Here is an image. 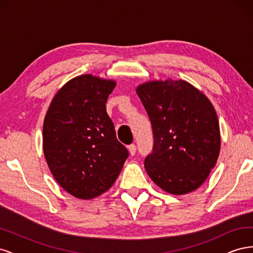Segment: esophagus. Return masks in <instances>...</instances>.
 I'll list each match as a JSON object with an SVG mask.
<instances>
[{"label":"esophagus","mask_w":253,"mask_h":253,"mask_svg":"<svg viewBox=\"0 0 253 253\" xmlns=\"http://www.w3.org/2000/svg\"><path fill=\"white\" fill-rule=\"evenodd\" d=\"M128 152H129V154H131L132 156L135 155V153H136V145H135L134 143L128 145Z\"/></svg>","instance_id":"obj_1"}]
</instances>
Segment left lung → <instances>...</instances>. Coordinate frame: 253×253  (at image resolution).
<instances>
[{"label":"left lung","instance_id":"1","mask_svg":"<svg viewBox=\"0 0 253 253\" xmlns=\"http://www.w3.org/2000/svg\"><path fill=\"white\" fill-rule=\"evenodd\" d=\"M150 118L154 144L144 159L150 178L166 192L200 188L220 150L217 115L201 90L187 81H149L136 88Z\"/></svg>","mask_w":253,"mask_h":253}]
</instances>
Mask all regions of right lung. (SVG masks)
I'll use <instances>...</instances> for the list:
<instances>
[{"mask_svg": "<svg viewBox=\"0 0 253 253\" xmlns=\"http://www.w3.org/2000/svg\"><path fill=\"white\" fill-rule=\"evenodd\" d=\"M116 82L81 75L53 97L43 124V152L49 170L66 192L90 200L116 181L128 152L106 113Z\"/></svg>", "mask_w": 253, "mask_h": 253, "instance_id": "1", "label": "right lung"}]
</instances>
